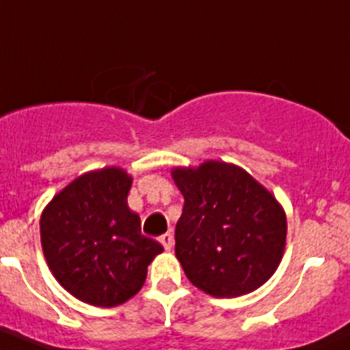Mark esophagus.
Returning <instances> with one entry per match:
<instances>
[{
	"instance_id": "34e87169",
	"label": "esophagus",
	"mask_w": 350,
	"mask_h": 350,
	"mask_svg": "<svg viewBox=\"0 0 350 350\" xmlns=\"http://www.w3.org/2000/svg\"><path fill=\"white\" fill-rule=\"evenodd\" d=\"M160 243L163 245V249L165 251H170V249L174 247V237L170 233H165V234H161L160 237Z\"/></svg>"
}]
</instances>
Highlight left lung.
Segmentation results:
<instances>
[{
	"label": "left lung",
	"mask_w": 350,
	"mask_h": 350,
	"mask_svg": "<svg viewBox=\"0 0 350 350\" xmlns=\"http://www.w3.org/2000/svg\"><path fill=\"white\" fill-rule=\"evenodd\" d=\"M172 180L185 198L176 258L190 283L213 297H239L270 280L286 242V215L274 196L226 161L176 167Z\"/></svg>",
	"instance_id": "left-lung-1"
}]
</instances>
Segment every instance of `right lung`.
Masks as SVG:
<instances>
[{"instance_id": "obj_1", "label": "right lung", "mask_w": 350, "mask_h": 350, "mask_svg": "<svg viewBox=\"0 0 350 350\" xmlns=\"http://www.w3.org/2000/svg\"><path fill=\"white\" fill-rule=\"evenodd\" d=\"M131 181L119 167L81 174L40 217V242L53 275L92 306H119L133 297L148 265L163 251L144 237L140 217L128 206Z\"/></svg>"}]
</instances>
